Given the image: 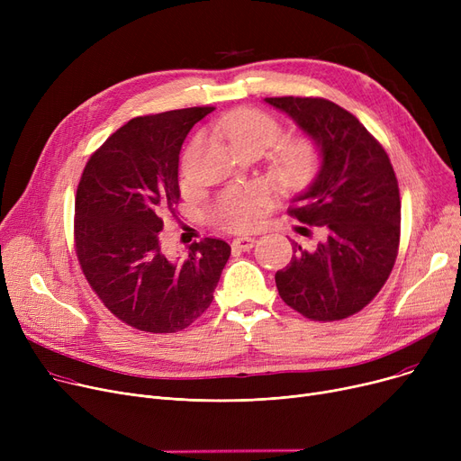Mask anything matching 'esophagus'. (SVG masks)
I'll use <instances>...</instances> for the list:
<instances>
[{
	"label": "esophagus",
	"instance_id": "1",
	"mask_svg": "<svg viewBox=\"0 0 461 461\" xmlns=\"http://www.w3.org/2000/svg\"><path fill=\"white\" fill-rule=\"evenodd\" d=\"M256 245V239L254 237H237V239H233V243H231V247L235 249V250H239V252H247V250H250L252 247Z\"/></svg>",
	"mask_w": 461,
	"mask_h": 461
}]
</instances>
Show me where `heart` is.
Instances as JSON below:
<instances>
[{
    "label": "heart",
    "mask_w": 461,
    "mask_h": 461,
    "mask_svg": "<svg viewBox=\"0 0 461 461\" xmlns=\"http://www.w3.org/2000/svg\"><path fill=\"white\" fill-rule=\"evenodd\" d=\"M218 131L231 143L233 149L256 145L265 151L280 136L276 121L265 112L252 108H240L228 113L218 123ZM313 160H316V151L303 140L285 143L278 157L282 172L294 179L304 177L312 169ZM267 202L269 192L263 186L231 188L216 202L212 211L214 221L226 230H249L259 221Z\"/></svg>",
    "instance_id": "heart-1"
}]
</instances>
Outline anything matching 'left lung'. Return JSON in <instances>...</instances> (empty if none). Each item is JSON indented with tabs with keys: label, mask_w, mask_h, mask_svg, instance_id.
<instances>
[{
	"label": "left lung",
	"mask_w": 461,
	"mask_h": 461,
	"mask_svg": "<svg viewBox=\"0 0 461 461\" xmlns=\"http://www.w3.org/2000/svg\"><path fill=\"white\" fill-rule=\"evenodd\" d=\"M263 101L316 145L318 172L289 212L325 235L312 250L295 243L292 261L275 275L278 294L310 320H344L379 294L394 267L402 214L393 164L365 125L330 101Z\"/></svg>",
	"instance_id": "obj_1"
}]
</instances>
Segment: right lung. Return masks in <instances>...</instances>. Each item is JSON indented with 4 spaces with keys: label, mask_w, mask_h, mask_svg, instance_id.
Wrapping results in <instances>:
<instances>
[{
    "label": "right lung",
    "mask_w": 461,
    "mask_h": 461,
    "mask_svg": "<svg viewBox=\"0 0 461 461\" xmlns=\"http://www.w3.org/2000/svg\"><path fill=\"white\" fill-rule=\"evenodd\" d=\"M214 108L145 115L113 132L86 164L75 203L82 271L104 306L145 332H177L209 308L231 254L221 239L164 254L162 212L179 202V151Z\"/></svg>",
    "instance_id": "add662e5"
}]
</instances>
